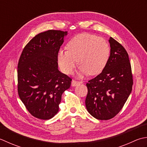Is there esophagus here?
<instances>
[{
  "label": "esophagus",
  "instance_id": "1",
  "mask_svg": "<svg viewBox=\"0 0 147 147\" xmlns=\"http://www.w3.org/2000/svg\"><path fill=\"white\" fill-rule=\"evenodd\" d=\"M80 83H81V82H79V81H77V80H72V81H71V86H72V87H74V86H76L78 84H80Z\"/></svg>",
  "mask_w": 147,
  "mask_h": 147
}]
</instances>
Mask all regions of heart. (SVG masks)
<instances>
[{
	"label": "heart",
	"mask_w": 147,
	"mask_h": 147,
	"mask_svg": "<svg viewBox=\"0 0 147 147\" xmlns=\"http://www.w3.org/2000/svg\"><path fill=\"white\" fill-rule=\"evenodd\" d=\"M67 50L59 49L57 58L63 72L70 74L77 63L80 65L79 77L89 74H100L106 67L110 56V47L102 38L89 34L75 36L67 45Z\"/></svg>",
	"instance_id": "b5f03b06"
}]
</instances>
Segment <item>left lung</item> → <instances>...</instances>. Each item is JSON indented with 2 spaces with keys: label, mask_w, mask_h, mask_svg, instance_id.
I'll use <instances>...</instances> for the list:
<instances>
[{
  "label": "left lung",
  "mask_w": 147,
  "mask_h": 147,
  "mask_svg": "<svg viewBox=\"0 0 147 147\" xmlns=\"http://www.w3.org/2000/svg\"><path fill=\"white\" fill-rule=\"evenodd\" d=\"M110 55L100 74L86 84V107L99 120H109L121 111L132 91L133 76L124 47L110 37Z\"/></svg>",
  "instance_id": "left-lung-1"
}]
</instances>
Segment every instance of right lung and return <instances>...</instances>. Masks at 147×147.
Segmentation results:
<instances>
[{
    "instance_id": "1",
    "label": "right lung",
    "mask_w": 147,
    "mask_h": 147,
    "mask_svg": "<svg viewBox=\"0 0 147 147\" xmlns=\"http://www.w3.org/2000/svg\"><path fill=\"white\" fill-rule=\"evenodd\" d=\"M67 32L49 30L26 45L18 65V91L26 109L36 118L48 120L59 111L63 92L71 79L58 70V52Z\"/></svg>"
}]
</instances>
